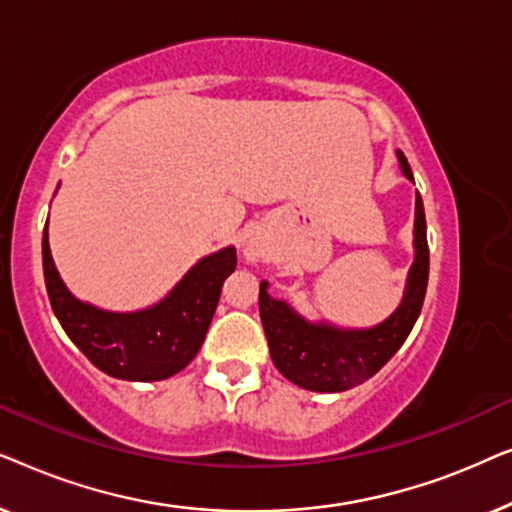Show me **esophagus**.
<instances>
[{"label":"esophagus","mask_w":512,"mask_h":512,"mask_svg":"<svg viewBox=\"0 0 512 512\" xmlns=\"http://www.w3.org/2000/svg\"><path fill=\"white\" fill-rule=\"evenodd\" d=\"M258 256H261V249H256V247L247 249V261H256Z\"/></svg>","instance_id":"1"}]
</instances>
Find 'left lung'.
Wrapping results in <instances>:
<instances>
[{
  "label": "left lung",
  "instance_id": "obj_1",
  "mask_svg": "<svg viewBox=\"0 0 512 512\" xmlns=\"http://www.w3.org/2000/svg\"><path fill=\"white\" fill-rule=\"evenodd\" d=\"M405 177L415 181L408 158L396 153ZM429 282V244L422 195L415 200V263L398 310L373 328H338L312 324L289 303L270 298L268 282H261L258 307L268 338L270 356L279 373L310 391H345L373 377L408 338L422 312Z\"/></svg>",
  "mask_w": 512,
  "mask_h": 512
}]
</instances>
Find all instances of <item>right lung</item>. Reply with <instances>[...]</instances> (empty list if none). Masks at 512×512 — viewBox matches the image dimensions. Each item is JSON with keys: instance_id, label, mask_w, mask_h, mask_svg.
Wrapping results in <instances>:
<instances>
[{"instance_id": "add662e5", "label": "right lung", "mask_w": 512, "mask_h": 512, "mask_svg": "<svg viewBox=\"0 0 512 512\" xmlns=\"http://www.w3.org/2000/svg\"><path fill=\"white\" fill-rule=\"evenodd\" d=\"M41 254L48 300L69 340L102 373L132 382L165 380L195 359L221 286L237 265L235 247H226L195 263L160 303L139 312H107L69 293L55 270L46 228Z\"/></svg>"}]
</instances>
